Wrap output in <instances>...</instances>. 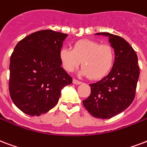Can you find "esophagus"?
Here are the masks:
<instances>
[{
    "instance_id": "obj_1",
    "label": "esophagus",
    "mask_w": 147,
    "mask_h": 147,
    "mask_svg": "<svg viewBox=\"0 0 147 147\" xmlns=\"http://www.w3.org/2000/svg\"><path fill=\"white\" fill-rule=\"evenodd\" d=\"M72 82H73V84H75V85H80V84H82V82L78 81V80L75 79V78L72 80Z\"/></svg>"
}]
</instances>
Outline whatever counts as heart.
<instances>
[{
  "label": "heart",
  "mask_w": 147,
  "mask_h": 147,
  "mask_svg": "<svg viewBox=\"0 0 147 147\" xmlns=\"http://www.w3.org/2000/svg\"><path fill=\"white\" fill-rule=\"evenodd\" d=\"M115 51L108 44L100 45L92 40L76 41L72 49L62 48L59 59L67 71H73L80 65L79 74L91 79H100L108 75L115 62Z\"/></svg>",
  "instance_id": "b5f03b06"
}]
</instances>
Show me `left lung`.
I'll return each instance as SVG.
<instances>
[{
    "label": "left lung",
    "mask_w": 147,
    "mask_h": 147,
    "mask_svg": "<svg viewBox=\"0 0 147 147\" xmlns=\"http://www.w3.org/2000/svg\"><path fill=\"white\" fill-rule=\"evenodd\" d=\"M95 34L108 37L116 58L107 76L89 84L91 94L83 100V105L92 116L105 119L121 113L133 102L140 69L136 52L125 39L110 33Z\"/></svg>",
    "instance_id": "left-lung-1"
}]
</instances>
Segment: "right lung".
Here are the masks:
<instances>
[{
    "instance_id": "add662e5",
    "label": "right lung",
    "mask_w": 147,
    "mask_h": 147,
    "mask_svg": "<svg viewBox=\"0 0 147 147\" xmlns=\"http://www.w3.org/2000/svg\"><path fill=\"white\" fill-rule=\"evenodd\" d=\"M67 34L42 30L14 48L10 61V96L25 114L38 116L55 106L72 78L61 67L59 51Z\"/></svg>"
}]
</instances>
